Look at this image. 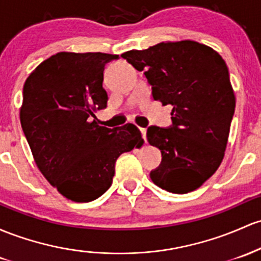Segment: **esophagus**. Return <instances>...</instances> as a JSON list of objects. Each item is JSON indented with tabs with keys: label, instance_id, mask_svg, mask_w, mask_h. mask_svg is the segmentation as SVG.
<instances>
[{
	"label": "esophagus",
	"instance_id": "obj_1",
	"mask_svg": "<svg viewBox=\"0 0 261 261\" xmlns=\"http://www.w3.org/2000/svg\"><path fill=\"white\" fill-rule=\"evenodd\" d=\"M140 131H141V135H142V137H144V140L146 141V134H147V128L140 127Z\"/></svg>",
	"mask_w": 261,
	"mask_h": 261
}]
</instances>
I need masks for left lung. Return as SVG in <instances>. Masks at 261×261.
Returning a JSON list of instances; mask_svg holds the SVG:
<instances>
[{
	"label": "left lung",
	"mask_w": 261,
	"mask_h": 261,
	"mask_svg": "<svg viewBox=\"0 0 261 261\" xmlns=\"http://www.w3.org/2000/svg\"><path fill=\"white\" fill-rule=\"evenodd\" d=\"M121 57L144 70L154 100L173 107L171 127L147 128L148 142L162 153L151 179L172 193L197 190L223 161L236 109L224 59L194 41L161 42Z\"/></svg>",
	"instance_id": "1"
}]
</instances>
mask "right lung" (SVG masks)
<instances>
[{"label": "right lung", "instance_id": "right-lung-1", "mask_svg": "<svg viewBox=\"0 0 261 261\" xmlns=\"http://www.w3.org/2000/svg\"><path fill=\"white\" fill-rule=\"evenodd\" d=\"M119 56L59 51L25 79L19 119L34 162L65 198L90 202L104 194L121 153L144 145L133 124L109 128L95 113L107 107L104 67Z\"/></svg>", "mask_w": 261, "mask_h": 261}]
</instances>
